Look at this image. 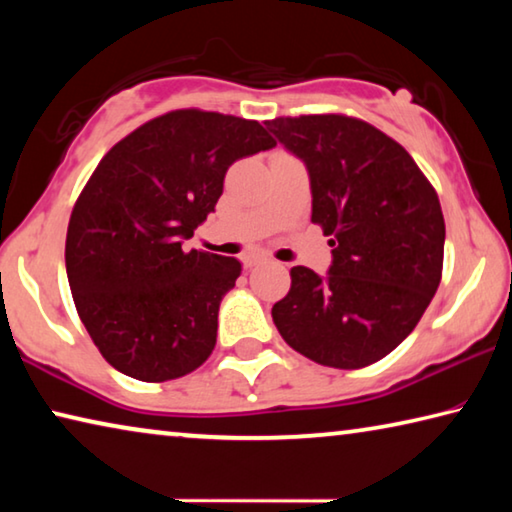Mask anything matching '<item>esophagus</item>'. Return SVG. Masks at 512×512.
I'll return each mask as SVG.
<instances>
[{"instance_id": "obj_1", "label": "esophagus", "mask_w": 512, "mask_h": 512, "mask_svg": "<svg viewBox=\"0 0 512 512\" xmlns=\"http://www.w3.org/2000/svg\"><path fill=\"white\" fill-rule=\"evenodd\" d=\"M264 262H266V257H262V255H246L244 257V266L246 268H253V266L264 264Z\"/></svg>"}]
</instances>
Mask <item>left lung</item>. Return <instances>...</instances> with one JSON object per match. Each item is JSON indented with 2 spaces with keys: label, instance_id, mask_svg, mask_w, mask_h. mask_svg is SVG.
Returning <instances> with one entry per match:
<instances>
[{
  "label": "left lung",
  "instance_id": "left-lung-1",
  "mask_svg": "<svg viewBox=\"0 0 512 512\" xmlns=\"http://www.w3.org/2000/svg\"><path fill=\"white\" fill-rule=\"evenodd\" d=\"M266 128L307 164L311 223L332 237L334 255L327 277L291 268L273 323L320 366H370L413 332L443 277L436 189L402 144L363 119L275 117Z\"/></svg>",
  "mask_w": 512,
  "mask_h": 512
}]
</instances>
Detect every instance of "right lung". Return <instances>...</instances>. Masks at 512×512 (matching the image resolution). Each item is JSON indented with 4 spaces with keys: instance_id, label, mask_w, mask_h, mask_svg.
I'll return each mask as SVG.
<instances>
[{
    "instance_id": "1",
    "label": "right lung",
    "mask_w": 512,
    "mask_h": 512,
    "mask_svg": "<svg viewBox=\"0 0 512 512\" xmlns=\"http://www.w3.org/2000/svg\"><path fill=\"white\" fill-rule=\"evenodd\" d=\"M273 146L255 119L183 108L103 155L69 216L65 266L81 323L112 368L160 384L210 357L241 264L183 241L214 212L230 164Z\"/></svg>"
}]
</instances>
